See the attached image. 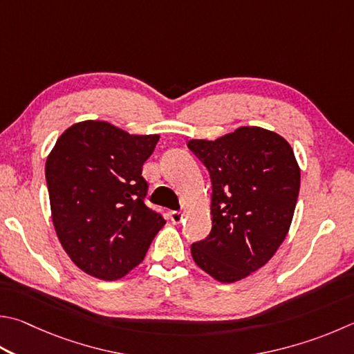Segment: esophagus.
Listing matches in <instances>:
<instances>
[{
	"label": "esophagus",
	"mask_w": 354,
	"mask_h": 354,
	"mask_svg": "<svg viewBox=\"0 0 354 354\" xmlns=\"http://www.w3.org/2000/svg\"><path fill=\"white\" fill-rule=\"evenodd\" d=\"M183 214H181V212H178V210H171L170 212V220L173 221V223H175V224H179V223H181L183 221Z\"/></svg>",
	"instance_id": "obj_1"
}]
</instances>
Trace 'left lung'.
Here are the masks:
<instances>
[{
    "label": "left lung",
    "mask_w": 354,
    "mask_h": 354,
    "mask_svg": "<svg viewBox=\"0 0 354 354\" xmlns=\"http://www.w3.org/2000/svg\"><path fill=\"white\" fill-rule=\"evenodd\" d=\"M187 145L212 181V229L192 244V257L214 279L232 283L266 265L283 243L297 204L299 165L283 138L259 127Z\"/></svg>",
    "instance_id": "8db88e82"
}]
</instances>
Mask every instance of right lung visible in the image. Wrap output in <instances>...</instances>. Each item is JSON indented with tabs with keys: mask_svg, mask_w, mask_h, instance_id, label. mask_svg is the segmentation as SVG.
<instances>
[{
	"mask_svg": "<svg viewBox=\"0 0 354 354\" xmlns=\"http://www.w3.org/2000/svg\"><path fill=\"white\" fill-rule=\"evenodd\" d=\"M158 134L134 136L106 122L86 120L62 134L46 160L57 236L83 272L102 280L138 266L165 224L145 203L142 165Z\"/></svg>",
	"mask_w": 354,
	"mask_h": 354,
	"instance_id": "1",
	"label": "right lung"
}]
</instances>
